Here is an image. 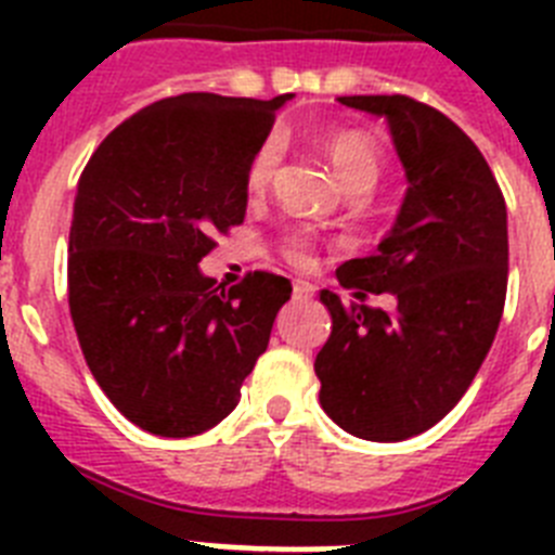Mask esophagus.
<instances>
[{"label":"esophagus","instance_id":"1","mask_svg":"<svg viewBox=\"0 0 555 555\" xmlns=\"http://www.w3.org/2000/svg\"><path fill=\"white\" fill-rule=\"evenodd\" d=\"M292 294H294V300H308V297H313V286L308 281H294Z\"/></svg>","mask_w":555,"mask_h":555}]
</instances>
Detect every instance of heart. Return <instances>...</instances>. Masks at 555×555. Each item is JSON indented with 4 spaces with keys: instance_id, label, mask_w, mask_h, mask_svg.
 Returning a JSON list of instances; mask_svg holds the SVG:
<instances>
[{
    "instance_id": "heart-1",
    "label": "heart",
    "mask_w": 555,
    "mask_h": 555,
    "mask_svg": "<svg viewBox=\"0 0 555 555\" xmlns=\"http://www.w3.org/2000/svg\"><path fill=\"white\" fill-rule=\"evenodd\" d=\"M322 152L331 160L336 178L341 180L347 191H370L380 175V146L364 130H331L322 135ZM281 160V144L278 139H267L255 146L253 158L247 164V185L249 191H263L272 183V175ZM283 247L292 261H308V247L311 238L300 230H292L283 238Z\"/></svg>"
}]
</instances>
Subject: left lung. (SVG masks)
Wrapping results in <instances>:
<instances>
[{
	"label": "left lung",
	"instance_id": "8db88e82",
	"mask_svg": "<svg viewBox=\"0 0 555 555\" xmlns=\"http://www.w3.org/2000/svg\"><path fill=\"white\" fill-rule=\"evenodd\" d=\"M386 116L403 160V208L377 253L336 269L338 283L395 294V311L322 292L331 336L313 370L338 428L403 442L434 428L478 375L498 333L508 283L506 199L467 132L411 96H338Z\"/></svg>",
	"mask_w": 555,
	"mask_h": 555
}]
</instances>
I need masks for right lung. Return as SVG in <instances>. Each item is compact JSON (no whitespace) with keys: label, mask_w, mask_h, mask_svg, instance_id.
<instances>
[{"label":"right lung","mask_w":555,"mask_h":555,"mask_svg":"<svg viewBox=\"0 0 555 555\" xmlns=\"http://www.w3.org/2000/svg\"><path fill=\"white\" fill-rule=\"evenodd\" d=\"M292 100L180 94L96 146L68 233V311L82 356L141 430L183 439L238 405L292 297L281 274L219 288L199 261L247 214V164Z\"/></svg>","instance_id":"add662e5"}]
</instances>
